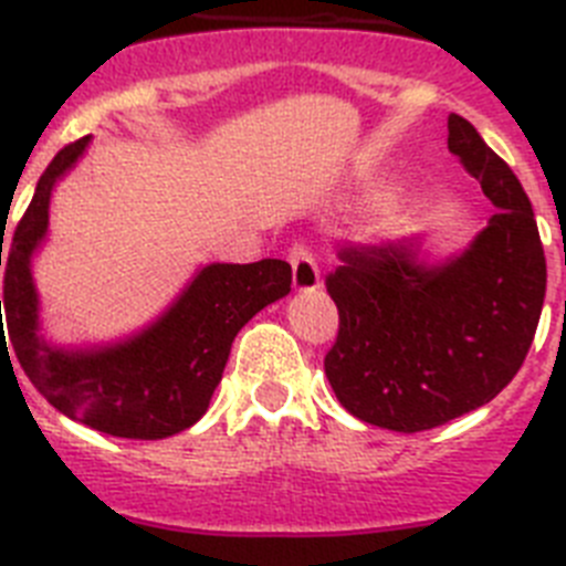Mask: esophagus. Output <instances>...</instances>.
Returning a JSON list of instances; mask_svg holds the SVG:
<instances>
[{
    "mask_svg": "<svg viewBox=\"0 0 566 566\" xmlns=\"http://www.w3.org/2000/svg\"><path fill=\"white\" fill-rule=\"evenodd\" d=\"M289 263H292V283L297 292H312L319 286V269L312 249L303 240H294L289 249Z\"/></svg>",
    "mask_w": 566,
    "mask_h": 566,
    "instance_id": "obj_1",
    "label": "esophagus"
}]
</instances>
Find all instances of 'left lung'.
Segmentation results:
<instances>
[{"label":"left lung","mask_w":566,"mask_h":566,"mask_svg":"<svg viewBox=\"0 0 566 566\" xmlns=\"http://www.w3.org/2000/svg\"><path fill=\"white\" fill-rule=\"evenodd\" d=\"M448 149L499 212L473 247L431 266L408 243H337L326 274L337 339L326 377L348 413L399 433L476 411L516 377L536 337L547 260L527 192L476 127L448 118Z\"/></svg>","instance_id":"obj_1"}]
</instances>
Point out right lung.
<instances>
[{"label":"right lung","mask_w":566,"mask_h":566,"mask_svg":"<svg viewBox=\"0 0 566 566\" xmlns=\"http://www.w3.org/2000/svg\"><path fill=\"white\" fill-rule=\"evenodd\" d=\"M87 135L59 149L4 254V323L22 371L56 411L122 439H164L207 413L232 339L249 319L292 292L286 260L214 263L192 280L153 328L102 352H62L39 339L30 254L48 232L50 189L76 164ZM4 243V238H2ZM2 266V247H0ZM2 319V314H0ZM2 348L4 326L0 323ZM10 359V357H8Z\"/></svg>","instance_id":"1"}]
</instances>
